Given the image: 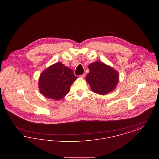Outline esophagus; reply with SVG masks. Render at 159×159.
I'll list each match as a JSON object with an SVG mask.
<instances>
[{
  "label": "esophagus",
  "mask_w": 159,
  "mask_h": 159,
  "mask_svg": "<svg viewBox=\"0 0 159 159\" xmlns=\"http://www.w3.org/2000/svg\"><path fill=\"white\" fill-rule=\"evenodd\" d=\"M84 77H85V74H83V75H82L80 76V78H82V79H83Z\"/></svg>",
  "instance_id": "esophagus-1"
}]
</instances>
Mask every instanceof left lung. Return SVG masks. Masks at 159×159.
Here are the masks:
<instances>
[{
    "instance_id": "8db88e82",
    "label": "left lung",
    "mask_w": 159,
    "mask_h": 159,
    "mask_svg": "<svg viewBox=\"0 0 159 159\" xmlns=\"http://www.w3.org/2000/svg\"><path fill=\"white\" fill-rule=\"evenodd\" d=\"M90 72L86 80L95 93L105 95L116 89L119 82V73L102 62L96 61L88 66Z\"/></svg>"
}]
</instances>
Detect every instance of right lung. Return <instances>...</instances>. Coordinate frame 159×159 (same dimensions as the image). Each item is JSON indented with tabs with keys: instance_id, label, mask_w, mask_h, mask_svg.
Masks as SVG:
<instances>
[{
	"instance_id": "add662e5",
	"label": "right lung",
	"mask_w": 159,
	"mask_h": 159,
	"mask_svg": "<svg viewBox=\"0 0 159 159\" xmlns=\"http://www.w3.org/2000/svg\"><path fill=\"white\" fill-rule=\"evenodd\" d=\"M77 79L71 68L61 62H57L41 73L39 88L46 98L60 100L68 93L70 86Z\"/></svg>"
}]
</instances>
